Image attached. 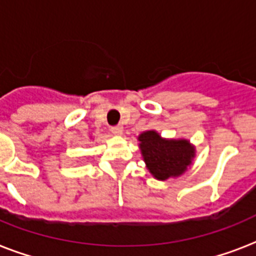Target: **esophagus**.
Returning <instances> with one entry per match:
<instances>
[{
  "label": "esophagus",
  "mask_w": 256,
  "mask_h": 256,
  "mask_svg": "<svg viewBox=\"0 0 256 256\" xmlns=\"http://www.w3.org/2000/svg\"><path fill=\"white\" fill-rule=\"evenodd\" d=\"M112 132L114 134V136H122V132H124V128H122V126H112Z\"/></svg>",
  "instance_id": "1"
}]
</instances>
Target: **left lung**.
Here are the masks:
<instances>
[{
  "mask_svg": "<svg viewBox=\"0 0 256 256\" xmlns=\"http://www.w3.org/2000/svg\"><path fill=\"white\" fill-rule=\"evenodd\" d=\"M146 168L158 180L178 178L188 170L195 158V146L184 138H164L156 130L138 136Z\"/></svg>",
  "mask_w": 256,
  "mask_h": 256,
  "instance_id": "8db88e82",
  "label": "left lung"
}]
</instances>
